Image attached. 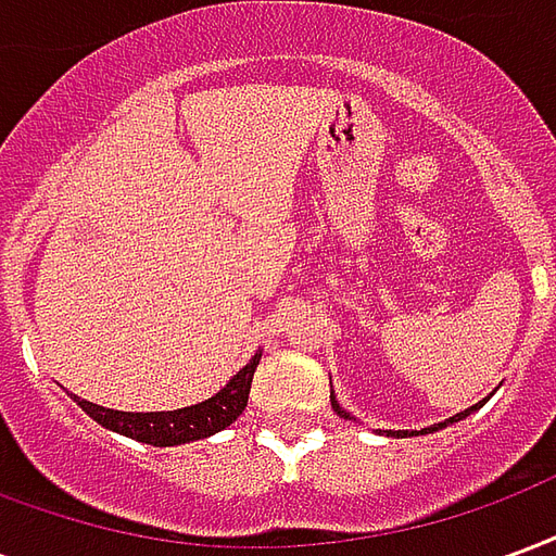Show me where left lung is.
Returning a JSON list of instances; mask_svg holds the SVG:
<instances>
[{"label": "left lung", "instance_id": "left-lung-1", "mask_svg": "<svg viewBox=\"0 0 556 556\" xmlns=\"http://www.w3.org/2000/svg\"><path fill=\"white\" fill-rule=\"evenodd\" d=\"M330 402H333V408H337V414H339V417H349V414H345V410H342V408H339V405H337V399L330 396ZM477 408H479V405H473V408L462 410V414H455V417H450V419H446V422H455V419L467 417V414H470V410H477ZM446 422H438V426H431L429 431H438V429H443V426H446ZM390 434H396V431H390Z\"/></svg>", "mask_w": 556, "mask_h": 556}]
</instances>
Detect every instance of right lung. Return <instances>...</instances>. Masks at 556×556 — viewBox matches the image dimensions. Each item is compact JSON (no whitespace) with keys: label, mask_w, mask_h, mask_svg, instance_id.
Here are the masks:
<instances>
[{"label":"right lung","mask_w":556,"mask_h":556,"mask_svg":"<svg viewBox=\"0 0 556 556\" xmlns=\"http://www.w3.org/2000/svg\"><path fill=\"white\" fill-rule=\"evenodd\" d=\"M258 357L255 354L253 361L243 366L241 372L231 378L229 384L219 390L217 396L205 399L199 405H190V408L178 410H154V414H127V410H113L101 408V405H91L86 399H77V405L91 419H98L106 429L118 431V434H127L134 441L151 443V446H178V443L199 441V438H207L214 431L226 429L235 419L241 417L243 408H247V399H250V384H253V372L258 366Z\"/></svg>","instance_id":"obj_1"}]
</instances>
